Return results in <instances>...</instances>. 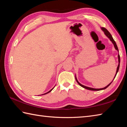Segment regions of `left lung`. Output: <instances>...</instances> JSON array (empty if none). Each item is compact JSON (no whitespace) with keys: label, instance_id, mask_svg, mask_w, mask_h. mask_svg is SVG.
Segmentation results:
<instances>
[{"label":"left lung","instance_id":"1","mask_svg":"<svg viewBox=\"0 0 127 127\" xmlns=\"http://www.w3.org/2000/svg\"><path fill=\"white\" fill-rule=\"evenodd\" d=\"M101 30L104 32V34H105V35H106L107 37H108V38L110 40V41H111L112 42V44H114V47H115V49L117 51H118V49L117 46V45H116V42L115 41V40H114V39H113V37H112V35H111V34H110V33H109V32L108 31H107L106 28H103V27H101ZM118 53H119V52H118ZM118 66H117V70H116V74H115V77H114V79L115 78L116 76V75H117V72H118V70H119V68H120V56L119 54H118ZM75 79H76L77 82L78 83V84H79L80 86H81L82 87L84 88H85V89H87V90H91V91H101V90H105V89H106V88H107V87H109V86L110 85V84H111V83L112 82L113 80H113L111 83H110L108 85L106 86V87H105L104 88H91V87H87V86H84V85L81 84V83L77 81L76 75H75Z\"/></svg>","mask_w":127,"mask_h":127}]
</instances>
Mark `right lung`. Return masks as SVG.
Returning a JSON list of instances; mask_svg holds the SVG:
<instances>
[{
	"label": "right lung",
	"instance_id": "add662e5",
	"mask_svg": "<svg viewBox=\"0 0 127 127\" xmlns=\"http://www.w3.org/2000/svg\"><path fill=\"white\" fill-rule=\"evenodd\" d=\"M54 87H53V88H52V89H51V90H50V91H48V92H47V93H44V94H41V95H45V94H47V93H50V92H51V91H52V90H53V89L54 88Z\"/></svg>",
	"mask_w": 127,
	"mask_h": 127
}]
</instances>
